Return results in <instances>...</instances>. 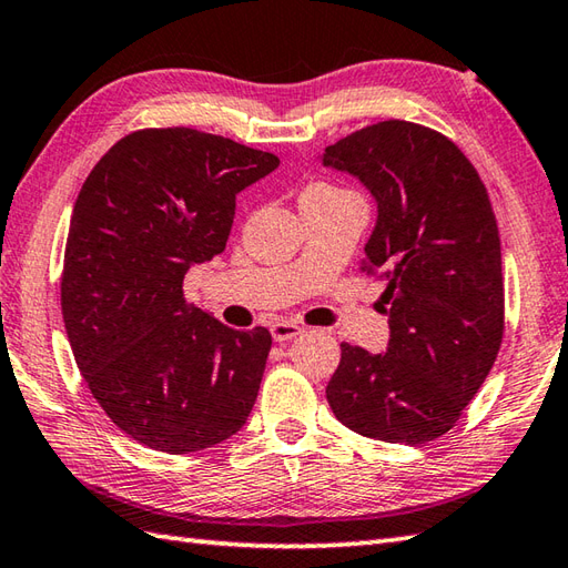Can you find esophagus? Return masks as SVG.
<instances>
[{"label":"esophagus","mask_w":568,"mask_h":568,"mask_svg":"<svg viewBox=\"0 0 568 568\" xmlns=\"http://www.w3.org/2000/svg\"><path fill=\"white\" fill-rule=\"evenodd\" d=\"M303 332H305V327H300V324L293 322V320H275L271 324V334H273L275 342H291Z\"/></svg>","instance_id":"1"}]
</instances>
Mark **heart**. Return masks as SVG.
Here are the masks:
<instances>
[{"mask_svg":"<svg viewBox=\"0 0 568 568\" xmlns=\"http://www.w3.org/2000/svg\"><path fill=\"white\" fill-rule=\"evenodd\" d=\"M310 190H334V187H329V185H312Z\"/></svg>","mask_w":568,"mask_h":568,"instance_id":"b5f03b06","label":"heart"}]
</instances>
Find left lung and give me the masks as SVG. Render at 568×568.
Listing matches in <instances>:
<instances>
[{
    "label": "left lung",
    "instance_id": "obj_1",
    "mask_svg": "<svg viewBox=\"0 0 568 568\" xmlns=\"http://www.w3.org/2000/svg\"><path fill=\"white\" fill-rule=\"evenodd\" d=\"M322 163L378 204L361 273L381 275L388 352L342 344L327 400L344 427L393 444L449 432L496 364L505 329L500 236L488 190L452 139L388 119Z\"/></svg>",
    "mask_w": 568,
    "mask_h": 568
}]
</instances>
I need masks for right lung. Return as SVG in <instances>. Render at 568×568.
<instances>
[{
    "instance_id": "1",
    "label": "right lung",
    "mask_w": 568,
    "mask_h": 568,
    "mask_svg": "<svg viewBox=\"0 0 568 568\" xmlns=\"http://www.w3.org/2000/svg\"><path fill=\"white\" fill-rule=\"evenodd\" d=\"M277 165L197 129H141L82 183L60 277L68 342L106 417L155 452L220 444L256 403L271 332L226 327L183 281L224 251L239 192Z\"/></svg>"
}]
</instances>
